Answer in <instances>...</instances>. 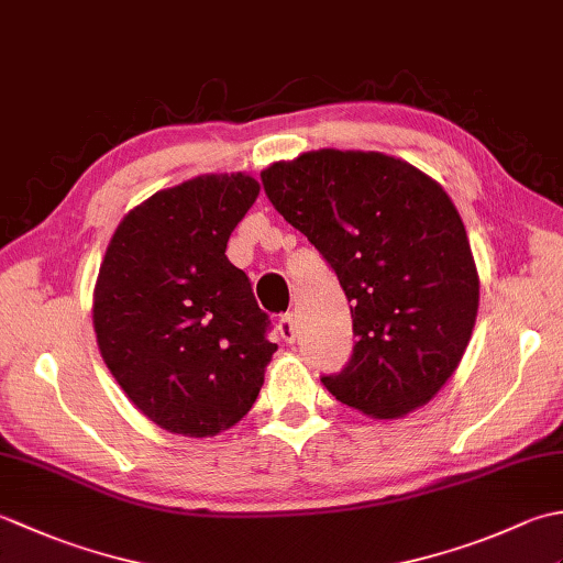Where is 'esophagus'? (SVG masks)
<instances>
[{"instance_id": "obj_1", "label": "esophagus", "mask_w": 563, "mask_h": 563, "mask_svg": "<svg viewBox=\"0 0 563 563\" xmlns=\"http://www.w3.org/2000/svg\"><path fill=\"white\" fill-rule=\"evenodd\" d=\"M278 333H280V339L285 343H295V339H297V324H295V317L292 314H283L278 319Z\"/></svg>"}]
</instances>
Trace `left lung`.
<instances>
[{"label":"left lung","instance_id":"8db88e82","mask_svg":"<svg viewBox=\"0 0 563 563\" xmlns=\"http://www.w3.org/2000/svg\"><path fill=\"white\" fill-rule=\"evenodd\" d=\"M273 208L314 244L351 302L341 404L373 418L423 406L457 369L479 275L457 208L433 178L379 152H307L261 172Z\"/></svg>","mask_w":563,"mask_h":563}]
</instances>
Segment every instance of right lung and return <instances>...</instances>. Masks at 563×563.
Returning a JSON list of instances; mask_svg holds the SVG:
<instances>
[{
  "mask_svg": "<svg viewBox=\"0 0 563 563\" xmlns=\"http://www.w3.org/2000/svg\"><path fill=\"white\" fill-rule=\"evenodd\" d=\"M256 196L251 176H198L130 210L106 249L99 351L128 399L169 433L208 438L242 421L278 351L249 275L224 256Z\"/></svg>",
  "mask_w": 563,
  "mask_h": 563,
  "instance_id": "obj_1",
  "label": "right lung"
}]
</instances>
